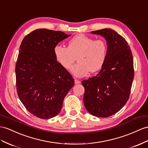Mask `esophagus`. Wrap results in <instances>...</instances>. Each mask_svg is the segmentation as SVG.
I'll return each mask as SVG.
<instances>
[{
  "label": "esophagus",
  "instance_id": "34e87169",
  "mask_svg": "<svg viewBox=\"0 0 148 148\" xmlns=\"http://www.w3.org/2000/svg\"><path fill=\"white\" fill-rule=\"evenodd\" d=\"M74 82H75V84H80V83H81L80 81H79L78 79H74Z\"/></svg>",
  "mask_w": 148,
  "mask_h": 148
}]
</instances>
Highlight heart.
<instances>
[{"mask_svg":"<svg viewBox=\"0 0 148 148\" xmlns=\"http://www.w3.org/2000/svg\"><path fill=\"white\" fill-rule=\"evenodd\" d=\"M107 45L103 40H94L84 34H78L69 40L68 47L58 44L54 48L56 59L65 69H69L77 58L78 62L71 68L74 76H86L89 72L102 69L107 58Z\"/></svg>","mask_w":148,"mask_h":148,"instance_id":"obj_1","label":"heart"}]
</instances>
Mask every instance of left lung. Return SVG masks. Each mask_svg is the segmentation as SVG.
Listing matches in <instances>:
<instances>
[{
  "mask_svg": "<svg viewBox=\"0 0 148 148\" xmlns=\"http://www.w3.org/2000/svg\"><path fill=\"white\" fill-rule=\"evenodd\" d=\"M90 33L104 37L107 58L96 76L82 81L84 104L92 115L107 117L118 112L129 99L134 79L133 58L127 41L114 30Z\"/></svg>",
  "mask_w": 148,
  "mask_h": 148,
  "instance_id": "obj_1",
  "label": "left lung"
}]
</instances>
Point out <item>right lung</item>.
I'll list each match as a JSON object with an SVG mask.
<instances>
[{"label": "right lung", "mask_w": 148, "mask_h": 148, "mask_svg": "<svg viewBox=\"0 0 148 148\" xmlns=\"http://www.w3.org/2000/svg\"><path fill=\"white\" fill-rule=\"evenodd\" d=\"M71 36L41 29L22 41L16 66L17 94L27 111L39 118L58 115L74 84L72 75L57 62L54 54L56 45Z\"/></svg>", "instance_id": "1"}]
</instances>
